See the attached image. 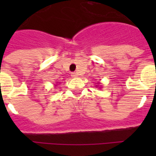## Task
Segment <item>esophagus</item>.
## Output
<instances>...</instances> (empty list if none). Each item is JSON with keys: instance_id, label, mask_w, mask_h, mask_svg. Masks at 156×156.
<instances>
[{"instance_id": "1", "label": "esophagus", "mask_w": 156, "mask_h": 156, "mask_svg": "<svg viewBox=\"0 0 156 156\" xmlns=\"http://www.w3.org/2000/svg\"><path fill=\"white\" fill-rule=\"evenodd\" d=\"M71 76H72V77H73V78H75V77H77V76H78V74H77V73H76V72H73V73H71Z\"/></svg>"}]
</instances>
